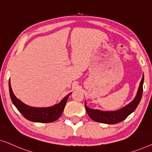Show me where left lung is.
<instances>
[{"mask_svg": "<svg viewBox=\"0 0 152 152\" xmlns=\"http://www.w3.org/2000/svg\"><path fill=\"white\" fill-rule=\"evenodd\" d=\"M143 83H144V76H142V80L140 83L137 95L134 99L129 105L119 110L104 112V111L94 110V109L88 108L86 106V103H85L86 109L88 115L95 122L108 124H115L124 120L131 113H133L135 110L140 102L143 92Z\"/></svg>", "mask_w": 152, "mask_h": 152, "instance_id": "obj_1", "label": "left lung"}]
</instances>
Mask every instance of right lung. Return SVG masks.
<instances>
[{
    "mask_svg": "<svg viewBox=\"0 0 152 152\" xmlns=\"http://www.w3.org/2000/svg\"><path fill=\"white\" fill-rule=\"evenodd\" d=\"M10 95L12 102L17 110L21 113L22 115L28 120L34 122L49 123L57 120L61 116L63 112L66 103L67 102L69 94L66 95L59 104L49 108H35L24 104L19 99H18L13 94L10 82L9 81Z\"/></svg>",
    "mask_w": 152,
    "mask_h": 152,
    "instance_id": "add662e5",
    "label": "right lung"
}]
</instances>
